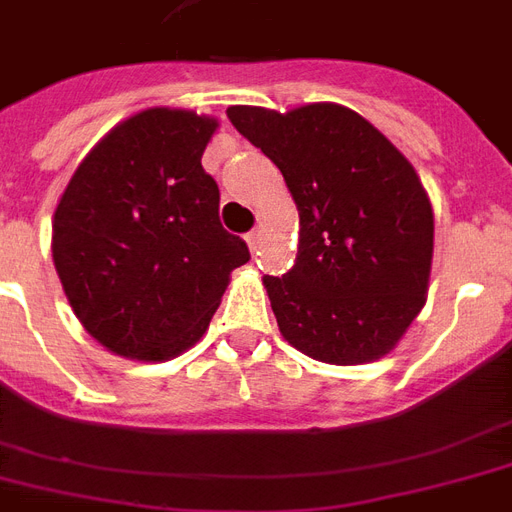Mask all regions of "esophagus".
Listing matches in <instances>:
<instances>
[{
  "label": "esophagus",
  "instance_id": "34e87169",
  "mask_svg": "<svg viewBox=\"0 0 512 512\" xmlns=\"http://www.w3.org/2000/svg\"><path fill=\"white\" fill-rule=\"evenodd\" d=\"M247 244H249V252H252V255H260V249H263V233L260 231L249 233Z\"/></svg>",
  "mask_w": 512,
  "mask_h": 512
}]
</instances>
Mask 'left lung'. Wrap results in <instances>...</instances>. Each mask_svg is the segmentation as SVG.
Masks as SVG:
<instances>
[{
	"mask_svg": "<svg viewBox=\"0 0 512 512\" xmlns=\"http://www.w3.org/2000/svg\"><path fill=\"white\" fill-rule=\"evenodd\" d=\"M300 212L297 263L263 276L281 337L324 364L388 356L428 300L433 204L412 162L340 103L231 106Z\"/></svg>",
	"mask_w": 512,
	"mask_h": 512,
	"instance_id": "obj_1",
	"label": "left lung"
}]
</instances>
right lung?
Listing matches in <instances>:
<instances>
[{"mask_svg": "<svg viewBox=\"0 0 512 512\" xmlns=\"http://www.w3.org/2000/svg\"><path fill=\"white\" fill-rule=\"evenodd\" d=\"M215 116L154 106L108 130L52 217V263L87 335L114 356L170 361L204 337L247 244L220 223L201 167Z\"/></svg>", "mask_w": 512, "mask_h": 512, "instance_id": "1", "label": "right lung"}]
</instances>
